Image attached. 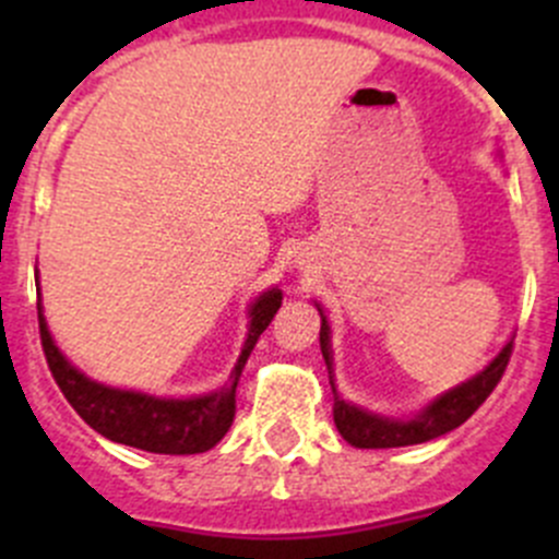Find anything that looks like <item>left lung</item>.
Instances as JSON below:
<instances>
[{"instance_id":"8db88e82","label":"left lung","mask_w":559,"mask_h":559,"mask_svg":"<svg viewBox=\"0 0 559 559\" xmlns=\"http://www.w3.org/2000/svg\"><path fill=\"white\" fill-rule=\"evenodd\" d=\"M319 308V306H316ZM321 313V308H319ZM319 343L321 354H324L326 370L332 373V346H330V324H326L324 313H321V330H319ZM511 352H514V341H509L503 346V352L487 365L478 376L467 379L465 384L449 389L447 394L432 400L425 411L414 416V419H389V416L370 414V411L359 408V405L346 403L343 397H337L335 384V405H332V416H335V427L343 436V441H348L357 449H397V447H414V443H427L438 436H447L454 427H460L462 421L471 419L476 414L478 405L492 394V389L498 386V381L503 379L506 365H509Z\"/></svg>"}]
</instances>
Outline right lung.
<instances>
[{
  "label": "right lung",
  "mask_w": 559,
  "mask_h": 559,
  "mask_svg": "<svg viewBox=\"0 0 559 559\" xmlns=\"http://www.w3.org/2000/svg\"><path fill=\"white\" fill-rule=\"evenodd\" d=\"M281 300H284L281 289H270L257 297V302L248 311L251 324H248V337L233 376L222 389L202 394V397H151L143 392L97 384L88 376H83L75 365L67 362L64 354L56 348L48 324H45L43 306L37 300L39 341H43V352L53 381L59 384L67 403L99 436L154 454H202L227 436L235 419V392H238L240 373H243L259 335L267 330L275 311L281 308Z\"/></svg>",
  "instance_id": "1"
}]
</instances>
